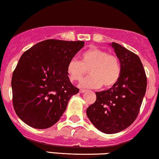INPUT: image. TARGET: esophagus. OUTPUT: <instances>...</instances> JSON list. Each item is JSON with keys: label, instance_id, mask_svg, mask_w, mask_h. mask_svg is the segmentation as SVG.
Listing matches in <instances>:
<instances>
[{"label": "esophagus", "instance_id": "34e87169", "mask_svg": "<svg viewBox=\"0 0 159 159\" xmlns=\"http://www.w3.org/2000/svg\"><path fill=\"white\" fill-rule=\"evenodd\" d=\"M86 92V90H80V93H84Z\"/></svg>", "mask_w": 159, "mask_h": 159}]
</instances>
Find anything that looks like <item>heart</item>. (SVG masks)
I'll list each match as a JSON object with an SVG mask.
<instances>
[{"instance_id": "b5f03b06", "label": "heart", "mask_w": 159, "mask_h": 159, "mask_svg": "<svg viewBox=\"0 0 159 159\" xmlns=\"http://www.w3.org/2000/svg\"><path fill=\"white\" fill-rule=\"evenodd\" d=\"M88 71L90 77L81 81V87L98 89L103 85L105 88H110L117 83L121 74L119 58L106 51L93 47L81 54V61L72 58L66 66L72 82L81 81Z\"/></svg>"}]
</instances>
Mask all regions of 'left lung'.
<instances>
[{
	"instance_id": "1",
	"label": "left lung",
	"mask_w": 159,
	"mask_h": 159,
	"mask_svg": "<svg viewBox=\"0 0 159 159\" xmlns=\"http://www.w3.org/2000/svg\"><path fill=\"white\" fill-rule=\"evenodd\" d=\"M111 45L119 58L120 77L111 88L96 92V102L87 109L91 123L105 134L120 132L134 123L139 114L147 84L139 57L116 43Z\"/></svg>"
}]
</instances>
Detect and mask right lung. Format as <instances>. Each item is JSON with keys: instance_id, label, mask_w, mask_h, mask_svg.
<instances>
[{"instance_id": "add662e5", "label": "right lung", "mask_w": 159, "mask_h": 159, "mask_svg": "<svg viewBox=\"0 0 159 159\" xmlns=\"http://www.w3.org/2000/svg\"><path fill=\"white\" fill-rule=\"evenodd\" d=\"M84 44L83 41L46 39L21 55L11 85L14 110L24 123L44 129L60 120L69 100L79 92L69 81L66 66Z\"/></svg>"}]
</instances>
